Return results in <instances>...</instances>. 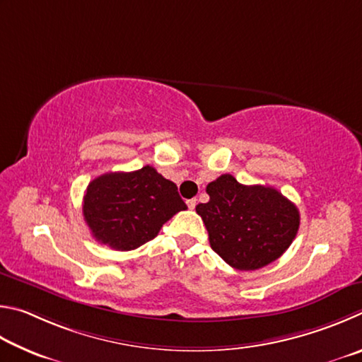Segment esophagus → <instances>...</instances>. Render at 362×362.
Returning <instances> with one entry per match:
<instances>
[{"label": "esophagus", "instance_id": "obj_1", "mask_svg": "<svg viewBox=\"0 0 362 362\" xmlns=\"http://www.w3.org/2000/svg\"><path fill=\"white\" fill-rule=\"evenodd\" d=\"M195 205H197V200H195V199L187 200V206H189V210H194Z\"/></svg>", "mask_w": 362, "mask_h": 362}]
</instances>
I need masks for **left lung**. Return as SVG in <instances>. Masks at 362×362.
Instances as JSON below:
<instances>
[{"label": "left lung", "mask_w": 362, "mask_h": 362, "mask_svg": "<svg viewBox=\"0 0 362 362\" xmlns=\"http://www.w3.org/2000/svg\"><path fill=\"white\" fill-rule=\"evenodd\" d=\"M210 200L195 206L214 252L237 270H257L276 261L297 235L300 214L269 186H245L221 175L206 186Z\"/></svg>", "instance_id": "1"}]
</instances>
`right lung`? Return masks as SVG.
I'll list each match as a JSON object with an SVG mask.
<instances>
[{"label": "right lung", "mask_w": 362, "mask_h": 362, "mask_svg": "<svg viewBox=\"0 0 362 362\" xmlns=\"http://www.w3.org/2000/svg\"><path fill=\"white\" fill-rule=\"evenodd\" d=\"M186 208L175 182L149 165L95 177L82 202V214L93 238L117 251L139 248Z\"/></svg>", "instance_id": "1"}]
</instances>
